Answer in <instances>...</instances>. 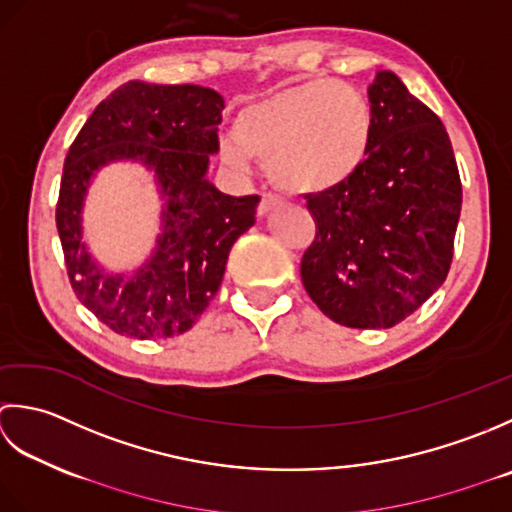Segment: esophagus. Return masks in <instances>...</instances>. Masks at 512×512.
<instances>
[{
    "label": "esophagus",
    "mask_w": 512,
    "mask_h": 512,
    "mask_svg": "<svg viewBox=\"0 0 512 512\" xmlns=\"http://www.w3.org/2000/svg\"><path fill=\"white\" fill-rule=\"evenodd\" d=\"M278 205H280L278 198L274 194L265 192L263 198H260V203H258V216H267L271 210H276Z\"/></svg>",
    "instance_id": "34e87169"
}]
</instances>
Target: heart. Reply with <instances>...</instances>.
I'll list each match as a JSON object with an SVG mask.
<instances>
[{
	"instance_id": "1",
	"label": "heart",
	"mask_w": 512,
	"mask_h": 512,
	"mask_svg": "<svg viewBox=\"0 0 512 512\" xmlns=\"http://www.w3.org/2000/svg\"><path fill=\"white\" fill-rule=\"evenodd\" d=\"M375 141V110L356 86L309 79L238 110L234 132L218 137V156L247 174L254 156L267 161L276 187L296 196L338 190L367 163Z\"/></svg>"
}]
</instances>
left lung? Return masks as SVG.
Here are the masks:
<instances>
[{
  "label": "left lung",
  "mask_w": 512,
  "mask_h": 512,
  "mask_svg": "<svg viewBox=\"0 0 512 512\" xmlns=\"http://www.w3.org/2000/svg\"><path fill=\"white\" fill-rule=\"evenodd\" d=\"M369 101L375 141L364 168L338 190L307 196L316 241L300 276L338 325L389 329L446 280L462 183L444 123L395 72L375 75Z\"/></svg>",
  "instance_id": "left-lung-1"
}]
</instances>
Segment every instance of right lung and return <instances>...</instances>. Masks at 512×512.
Instances as JSON below:
<instances>
[{
  "mask_svg": "<svg viewBox=\"0 0 512 512\" xmlns=\"http://www.w3.org/2000/svg\"><path fill=\"white\" fill-rule=\"evenodd\" d=\"M223 108L212 88L128 81L70 145L57 201L68 278L81 305L119 336L154 340L192 329L221 287L229 249L256 223V194L229 196L207 179ZM117 160L150 169L164 201L153 254L130 275H108L82 241L91 179Z\"/></svg>",
  "mask_w": 512,
  "mask_h": 512,
  "instance_id": "obj_1",
  "label": "right lung"
}]
</instances>
